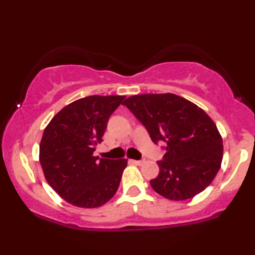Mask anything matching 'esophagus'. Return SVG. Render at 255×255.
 Segmentation results:
<instances>
[{"instance_id":"obj_1","label":"esophagus","mask_w":255,"mask_h":255,"mask_svg":"<svg viewBox=\"0 0 255 255\" xmlns=\"http://www.w3.org/2000/svg\"><path fill=\"white\" fill-rule=\"evenodd\" d=\"M129 162L131 164H135V165H141L144 163V161H136V159H129Z\"/></svg>"}]
</instances>
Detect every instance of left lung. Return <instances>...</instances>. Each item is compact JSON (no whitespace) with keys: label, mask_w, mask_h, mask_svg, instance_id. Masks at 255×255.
Segmentation results:
<instances>
[{"label":"left lung","mask_w":255,"mask_h":255,"mask_svg":"<svg viewBox=\"0 0 255 255\" xmlns=\"http://www.w3.org/2000/svg\"><path fill=\"white\" fill-rule=\"evenodd\" d=\"M155 144L166 143L159 173L150 180L158 195L181 201L213 182L221 169L223 139L216 124L195 103L173 93L131 96L123 102Z\"/></svg>","instance_id":"obj_1"}]
</instances>
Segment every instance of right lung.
Listing matches in <instances>:
<instances>
[{
    "label": "right lung",
    "instance_id": "add662e5",
    "mask_svg": "<svg viewBox=\"0 0 255 255\" xmlns=\"http://www.w3.org/2000/svg\"><path fill=\"white\" fill-rule=\"evenodd\" d=\"M125 96H90L56 114L45 128L39 161L45 179L58 195L80 208H97L119 188L127 159L94 156L109 117Z\"/></svg>",
    "mask_w": 255,
    "mask_h": 255
}]
</instances>
